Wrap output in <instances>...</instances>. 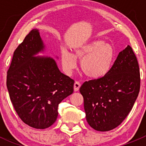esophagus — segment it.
<instances>
[{
    "label": "esophagus",
    "mask_w": 146,
    "mask_h": 146,
    "mask_svg": "<svg viewBox=\"0 0 146 146\" xmlns=\"http://www.w3.org/2000/svg\"><path fill=\"white\" fill-rule=\"evenodd\" d=\"M80 85H81V84H80L78 81L75 82V83H74V91H76V92L78 91L79 88H80Z\"/></svg>",
    "instance_id": "obj_1"
}]
</instances>
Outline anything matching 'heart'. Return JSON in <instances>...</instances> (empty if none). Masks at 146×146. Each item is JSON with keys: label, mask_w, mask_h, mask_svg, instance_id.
I'll return each instance as SVG.
<instances>
[{"label": "heart", "mask_w": 146, "mask_h": 146, "mask_svg": "<svg viewBox=\"0 0 146 146\" xmlns=\"http://www.w3.org/2000/svg\"><path fill=\"white\" fill-rule=\"evenodd\" d=\"M114 57V48L110 44L97 40L79 48L76 51L75 55L64 51L61 62L65 71L70 74L77 68L76 58H79L81 60L82 70L87 76L100 78L110 71Z\"/></svg>", "instance_id": "b5f03b06"}]
</instances>
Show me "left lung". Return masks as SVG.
I'll use <instances>...</instances> for the list:
<instances>
[{
	"label": "left lung",
	"mask_w": 146,
	"mask_h": 146,
	"mask_svg": "<svg viewBox=\"0 0 146 146\" xmlns=\"http://www.w3.org/2000/svg\"><path fill=\"white\" fill-rule=\"evenodd\" d=\"M140 84L137 58L128 45L105 76L85 81L80 88L88 124L99 131L119 126L133 108Z\"/></svg>",
	"instance_id": "obj_1"
}]
</instances>
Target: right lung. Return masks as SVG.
Wrapping results in <instances>:
<instances>
[{
  "label": "right lung",
  "instance_id": "right-lung-1",
  "mask_svg": "<svg viewBox=\"0 0 146 146\" xmlns=\"http://www.w3.org/2000/svg\"><path fill=\"white\" fill-rule=\"evenodd\" d=\"M43 48L39 31L31 30L15 50L6 80L17 115L25 123L39 129L56 121L58 104L73 93L74 85L53 58L34 56Z\"/></svg>",
  "mask_w": 146,
  "mask_h": 146
}]
</instances>
